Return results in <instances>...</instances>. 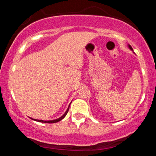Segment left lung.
I'll list each match as a JSON object with an SVG mask.
<instances>
[{"instance_id": "1", "label": "left lung", "mask_w": 156, "mask_h": 156, "mask_svg": "<svg viewBox=\"0 0 156 156\" xmlns=\"http://www.w3.org/2000/svg\"><path fill=\"white\" fill-rule=\"evenodd\" d=\"M128 48H130V50H131V51H133V48H132V47H131V46H130V44H128Z\"/></svg>"}]
</instances>
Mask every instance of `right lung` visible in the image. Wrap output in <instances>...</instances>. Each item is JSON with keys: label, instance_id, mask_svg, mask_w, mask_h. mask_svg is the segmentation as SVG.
Listing matches in <instances>:
<instances>
[{"label": "right lung", "instance_id": "add662e5", "mask_svg": "<svg viewBox=\"0 0 156 156\" xmlns=\"http://www.w3.org/2000/svg\"><path fill=\"white\" fill-rule=\"evenodd\" d=\"M69 105H70V104L69 105V106H68V108L67 109V111H66V112L64 113V114H63V115L62 116V117L58 118V119H53V120H48V121H45V120H41V119H34V120L35 121H37V122H44V123H55V122H59L62 120V119H63L64 117H65V116L67 115L68 111H69Z\"/></svg>", "mask_w": 156, "mask_h": 156}]
</instances>
